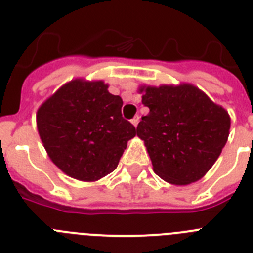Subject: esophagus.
<instances>
[{
  "instance_id": "1",
  "label": "esophagus",
  "mask_w": 253,
  "mask_h": 253,
  "mask_svg": "<svg viewBox=\"0 0 253 253\" xmlns=\"http://www.w3.org/2000/svg\"><path fill=\"white\" fill-rule=\"evenodd\" d=\"M138 123H139V116H134L133 119H131V124L134 125V126H137L138 125Z\"/></svg>"
}]
</instances>
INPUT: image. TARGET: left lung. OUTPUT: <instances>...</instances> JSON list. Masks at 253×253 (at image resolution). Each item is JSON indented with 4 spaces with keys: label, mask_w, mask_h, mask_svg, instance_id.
<instances>
[{
    "label": "left lung",
    "mask_w": 253,
    "mask_h": 253,
    "mask_svg": "<svg viewBox=\"0 0 253 253\" xmlns=\"http://www.w3.org/2000/svg\"><path fill=\"white\" fill-rule=\"evenodd\" d=\"M149 109L137 126L153 171L172 185H189L204 177L222 153L231 118L224 107L191 84L140 86Z\"/></svg>",
    "instance_id": "1"
}]
</instances>
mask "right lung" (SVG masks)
Here are the masks:
<instances>
[{"label":"right lung","mask_w":253,"mask_h":253,"mask_svg":"<svg viewBox=\"0 0 253 253\" xmlns=\"http://www.w3.org/2000/svg\"><path fill=\"white\" fill-rule=\"evenodd\" d=\"M104 81L76 78L37 111L40 139L55 166L69 177L92 182L116 169L137 130L123 119V100Z\"/></svg>","instance_id":"1"}]
</instances>
